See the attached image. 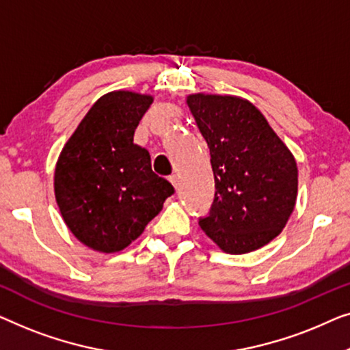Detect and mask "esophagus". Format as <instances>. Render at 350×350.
Here are the masks:
<instances>
[{
	"label": "esophagus",
	"mask_w": 350,
	"mask_h": 350,
	"mask_svg": "<svg viewBox=\"0 0 350 350\" xmlns=\"http://www.w3.org/2000/svg\"><path fill=\"white\" fill-rule=\"evenodd\" d=\"M168 179H170L171 184L174 185V189H177V187H179V177H177L176 174H171V176L168 177Z\"/></svg>",
	"instance_id": "1"
}]
</instances>
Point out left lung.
I'll return each mask as SVG.
<instances>
[{
	"label": "left lung",
	"mask_w": 350,
	"mask_h": 350,
	"mask_svg": "<svg viewBox=\"0 0 350 350\" xmlns=\"http://www.w3.org/2000/svg\"><path fill=\"white\" fill-rule=\"evenodd\" d=\"M187 105L209 147L215 180L214 201L200 226L228 254L263 247L295 208L297 161L247 100L198 93Z\"/></svg>",
	"instance_id": "obj_1"
}]
</instances>
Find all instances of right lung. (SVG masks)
<instances>
[{
    "label": "right lung",
    "instance_id": "right-lung-1",
    "mask_svg": "<svg viewBox=\"0 0 350 350\" xmlns=\"http://www.w3.org/2000/svg\"><path fill=\"white\" fill-rule=\"evenodd\" d=\"M152 96L112 92L101 96L63 147L55 198L72 234L100 252L135 241L174 193L155 174L150 154L133 142Z\"/></svg>",
    "mask_w": 350,
    "mask_h": 350
}]
</instances>
